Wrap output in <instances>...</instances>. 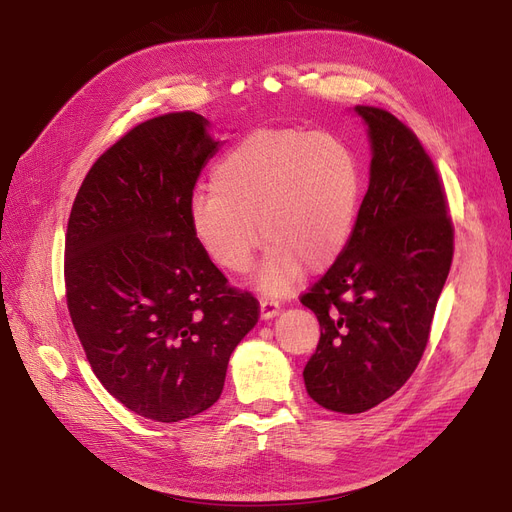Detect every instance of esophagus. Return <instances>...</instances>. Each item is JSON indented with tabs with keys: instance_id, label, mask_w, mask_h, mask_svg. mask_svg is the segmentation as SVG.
Instances as JSON below:
<instances>
[{
	"instance_id": "1",
	"label": "esophagus",
	"mask_w": 512,
	"mask_h": 512,
	"mask_svg": "<svg viewBox=\"0 0 512 512\" xmlns=\"http://www.w3.org/2000/svg\"><path fill=\"white\" fill-rule=\"evenodd\" d=\"M280 311V303L274 299H261V317L270 319Z\"/></svg>"
}]
</instances>
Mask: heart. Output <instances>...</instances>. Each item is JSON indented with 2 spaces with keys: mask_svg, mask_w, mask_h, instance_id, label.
<instances>
[{
  "mask_svg": "<svg viewBox=\"0 0 512 512\" xmlns=\"http://www.w3.org/2000/svg\"><path fill=\"white\" fill-rule=\"evenodd\" d=\"M361 195V164L340 139L297 128H257L213 168L211 193L193 197L188 220L199 247L236 276L251 270L263 236L270 249L259 286L284 294L305 267L326 272L340 259Z\"/></svg>",
  "mask_w": 512,
  "mask_h": 512,
  "instance_id": "obj_1",
  "label": "heart"
}]
</instances>
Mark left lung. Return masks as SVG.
Segmentation results:
<instances>
[{"instance_id":"8db88e82","label":"left lung","mask_w":512,"mask_h":512,"mask_svg":"<svg viewBox=\"0 0 512 512\" xmlns=\"http://www.w3.org/2000/svg\"><path fill=\"white\" fill-rule=\"evenodd\" d=\"M357 112L373 149L369 188L344 253L301 294L321 328L307 392L346 415L378 407L411 378L454 255L444 184L417 134L382 107Z\"/></svg>"}]
</instances>
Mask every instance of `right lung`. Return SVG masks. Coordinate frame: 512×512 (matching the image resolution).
I'll return each instance as SVG.
<instances>
[{
  "mask_svg": "<svg viewBox=\"0 0 512 512\" xmlns=\"http://www.w3.org/2000/svg\"><path fill=\"white\" fill-rule=\"evenodd\" d=\"M195 112L130 128L80 184L66 232V305L93 373L141 417L174 423L220 398L259 301L193 236V191L218 141Z\"/></svg>",
  "mask_w": 512,
  "mask_h": 512,
  "instance_id": "right-lung-1",
  "label": "right lung"
}]
</instances>
